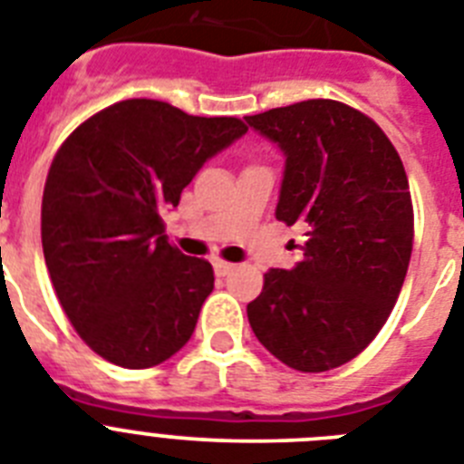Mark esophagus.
Segmentation results:
<instances>
[{
	"mask_svg": "<svg viewBox=\"0 0 464 464\" xmlns=\"http://www.w3.org/2000/svg\"><path fill=\"white\" fill-rule=\"evenodd\" d=\"M233 268H236V264H231V262H214V271H217V276H228V274H233Z\"/></svg>",
	"mask_w": 464,
	"mask_h": 464,
	"instance_id": "34e87169",
	"label": "esophagus"
}]
</instances>
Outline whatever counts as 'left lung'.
<instances>
[{"instance_id":"left-lung-1","label":"left lung","mask_w":464,"mask_h":464,"mask_svg":"<svg viewBox=\"0 0 464 464\" xmlns=\"http://www.w3.org/2000/svg\"><path fill=\"white\" fill-rule=\"evenodd\" d=\"M285 155L276 219L304 228V259L264 274L252 333L302 372L349 363L394 309L412 252V202L396 148L368 115L311 99L250 115Z\"/></svg>"}]
</instances>
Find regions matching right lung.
Wrapping results in <instances>:
<instances>
[{
	"label": "right lung",
	"instance_id": "1",
	"mask_svg": "<svg viewBox=\"0 0 464 464\" xmlns=\"http://www.w3.org/2000/svg\"><path fill=\"white\" fill-rule=\"evenodd\" d=\"M245 131L238 118L130 99L58 148L42 198L46 268L72 328L111 363L150 368L190 340L214 271L169 245L162 214Z\"/></svg>",
	"mask_w": 464,
	"mask_h": 464
}]
</instances>
